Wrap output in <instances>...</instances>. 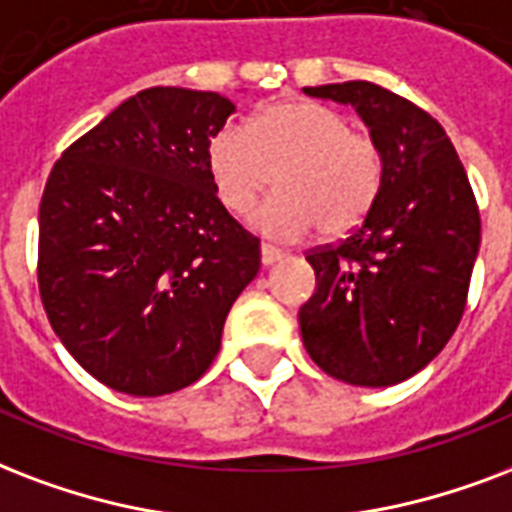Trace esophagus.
Here are the masks:
<instances>
[{"instance_id": "34e87169", "label": "esophagus", "mask_w": 512, "mask_h": 512, "mask_svg": "<svg viewBox=\"0 0 512 512\" xmlns=\"http://www.w3.org/2000/svg\"><path fill=\"white\" fill-rule=\"evenodd\" d=\"M285 253L280 251V248H275V245H261V264H264V267H269V264H275V261H280L283 259Z\"/></svg>"}]
</instances>
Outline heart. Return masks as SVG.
I'll use <instances>...</instances> for the list:
<instances>
[{
    "instance_id": "obj_1",
    "label": "heart",
    "mask_w": 512,
    "mask_h": 512,
    "mask_svg": "<svg viewBox=\"0 0 512 512\" xmlns=\"http://www.w3.org/2000/svg\"><path fill=\"white\" fill-rule=\"evenodd\" d=\"M208 173L221 205L237 216L277 181V192L253 213L267 235L299 240L318 227L339 237L374 208L384 154L334 106L285 101L264 109L251 128L224 125L208 144Z\"/></svg>"
}]
</instances>
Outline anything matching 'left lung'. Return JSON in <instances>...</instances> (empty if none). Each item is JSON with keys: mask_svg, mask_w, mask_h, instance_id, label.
<instances>
[{"mask_svg": "<svg viewBox=\"0 0 512 512\" xmlns=\"http://www.w3.org/2000/svg\"><path fill=\"white\" fill-rule=\"evenodd\" d=\"M350 104L384 154L374 208L342 243L315 248V293L299 310L310 358L358 387H390L457 331L481 245V216L446 130L374 82L304 87Z\"/></svg>", "mask_w": 512, "mask_h": 512, "instance_id": "1", "label": "left lung"}]
</instances>
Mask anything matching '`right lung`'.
I'll return each mask as SVG.
<instances>
[{"mask_svg": "<svg viewBox=\"0 0 512 512\" xmlns=\"http://www.w3.org/2000/svg\"><path fill=\"white\" fill-rule=\"evenodd\" d=\"M235 104L149 87L55 162L39 205V296L79 366L136 398L197 382L261 267L213 192L208 144Z\"/></svg>", "mask_w": 512, "mask_h": 512, "instance_id": "obj_1", "label": "right lung"}]
</instances>
